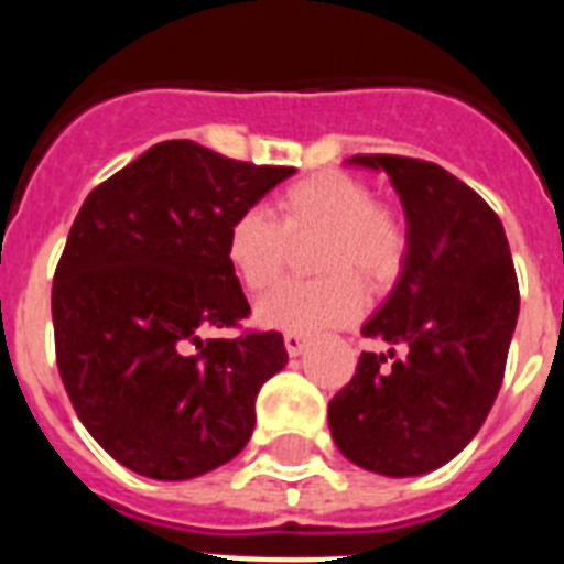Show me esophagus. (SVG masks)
Returning a JSON list of instances; mask_svg holds the SVG:
<instances>
[{"label": "esophagus", "instance_id": "esophagus-1", "mask_svg": "<svg viewBox=\"0 0 564 564\" xmlns=\"http://www.w3.org/2000/svg\"><path fill=\"white\" fill-rule=\"evenodd\" d=\"M283 345H286V351H290L292 357H299V354L307 348V336L286 334V336H283Z\"/></svg>", "mask_w": 564, "mask_h": 564}]
</instances>
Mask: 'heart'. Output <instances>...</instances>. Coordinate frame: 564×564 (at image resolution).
<instances>
[{
	"instance_id": "b5f03b06",
	"label": "heart",
	"mask_w": 564,
	"mask_h": 564,
	"mask_svg": "<svg viewBox=\"0 0 564 564\" xmlns=\"http://www.w3.org/2000/svg\"><path fill=\"white\" fill-rule=\"evenodd\" d=\"M318 239L310 254V283H283L257 304V322L286 334H318L360 316L362 286L377 290L401 272L406 228L389 207L375 202L362 181L345 172H318L274 195L272 216L239 213L230 221L225 254L251 292L281 281L290 242Z\"/></svg>"
}]
</instances>
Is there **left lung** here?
<instances>
[{
	"mask_svg": "<svg viewBox=\"0 0 564 564\" xmlns=\"http://www.w3.org/2000/svg\"><path fill=\"white\" fill-rule=\"evenodd\" d=\"M348 163L389 175L406 213V257L362 325V336L392 345V366L360 354L327 406L330 436L366 471L419 477L451 463L498 398L521 304L516 265L498 213L447 170L401 154Z\"/></svg>",
	"mask_w": 564,
	"mask_h": 564,
	"instance_id": "8db88e82",
	"label": "left lung"
}]
</instances>
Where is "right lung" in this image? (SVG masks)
<instances>
[{"label":"right lung","mask_w":564,"mask_h":564,"mask_svg":"<svg viewBox=\"0 0 564 564\" xmlns=\"http://www.w3.org/2000/svg\"><path fill=\"white\" fill-rule=\"evenodd\" d=\"M292 172L166 140L84 198L52 286L57 371L131 471L193 480L248 445L257 392L290 360L283 336L204 334L251 313L225 239Z\"/></svg>","instance_id":"1"}]
</instances>
